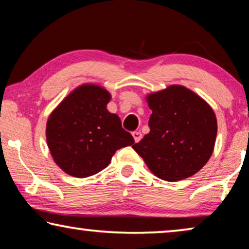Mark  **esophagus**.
I'll return each mask as SVG.
<instances>
[{
    "label": "esophagus",
    "instance_id": "obj_1",
    "mask_svg": "<svg viewBox=\"0 0 249 249\" xmlns=\"http://www.w3.org/2000/svg\"><path fill=\"white\" fill-rule=\"evenodd\" d=\"M132 135H133V137H134V141L135 142L137 143V142H140L141 141V139H142V133L141 132H137V131H135V132H133L132 133Z\"/></svg>",
    "mask_w": 249,
    "mask_h": 249
}]
</instances>
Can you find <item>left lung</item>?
I'll return each mask as SVG.
<instances>
[{
    "instance_id": "1",
    "label": "left lung",
    "mask_w": 249,
    "mask_h": 249,
    "mask_svg": "<svg viewBox=\"0 0 249 249\" xmlns=\"http://www.w3.org/2000/svg\"><path fill=\"white\" fill-rule=\"evenodd\" d=\"M146 101L152 109L150 133L132 147L162 180L194 176L213 152L217 118L213 108L180 85L147 95Z\"/></svg>"
}]
</instances>
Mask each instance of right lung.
I'll return each instance as SVG.
<instances>
[{
    "label": "right lung",
    "instance_id": "add662e5",
    "mask_svg": "<svg viewBox=\"0 0 249 249\" xmlns=\"http://www.w3.org/2000/svg\"><path fill=\"white\" fill-rule=\"evenodd\" d=\"M109 101L105 88L85 84L73 89L48 118V147L69 176H94L109 164L115 152L134 143L121 118L107 110Z\"/></svg>",
    "mask_w": 249,
    "mask_h": 249
}]
</instances>
